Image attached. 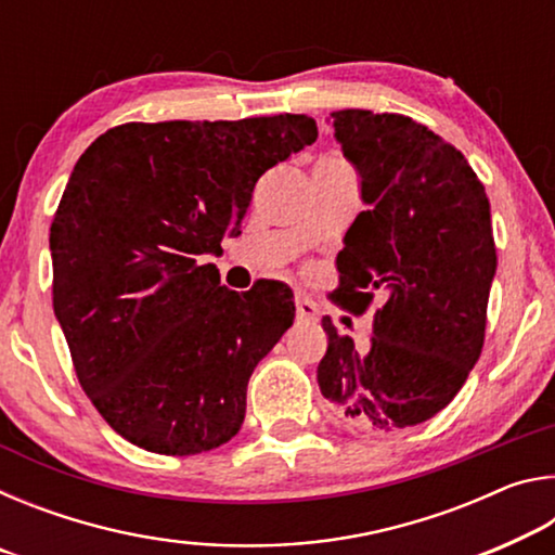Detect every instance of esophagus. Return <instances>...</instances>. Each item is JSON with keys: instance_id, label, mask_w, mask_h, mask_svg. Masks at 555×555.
<instances>
[{"instance_id": "esophagus-1", "label": "esophagus", "mask_w": 555, "mask_h": 555, "mask_svg": "<svg viewBox=\"0 0 555 555\" xmlns=\"http://www.w3.org/2000/svg\"><path fill=\"white\" fill-rule=\"evenodd\" d=\"M296 315L300 321H308V323H315L318 318H321V306L315 304V300L306 298V296H296Z\"/></svg>"}]
</instances>
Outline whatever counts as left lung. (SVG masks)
Returning a JSON list of instances; mask_svg holds the SVG:
<instances>
[{
  "mask_svg": "<svg viewBox=\"0 0 555 555\" xmlns=\"http://www.w3.org/2000/svg\"><path fill=\"white\" fill-rule=\"evenodd\" d=\"M331 119L367 205L345 232L333 298L360 315L379 306L367 352L323 318L318 387L345 424L409 428L446 409L480 360L496 271L490 201L467 158L411 117Z\"/></svg>",
  "mask_w": 555,
  "mask_h": 555,
  "instance_id": "1",
  "label": "left lung"
}]
</instances>
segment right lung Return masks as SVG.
Wrapping results in <instances>:
<instances>
[{
  "instance_id": "add662e5",
  "label": "right lung",
  "mask_w": 555,
  "mask_h": 555,
  "mask_svg": "<svg viewBox=\"0 0 555 555\" xmlns=\"http://www.w3.org/2000/svg\"><path fill=\"white\" fill-rule=\"evenodd\" d=\"M315 139L306 115L129 121L78 158L51 224L53 311L82 391L129 443L195 455L237 436L294 294H237L198 259L240 234L259 176Z\"/></svg>"
}]
</instances>
